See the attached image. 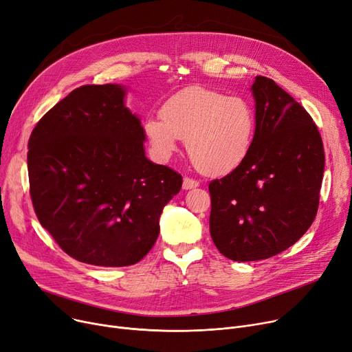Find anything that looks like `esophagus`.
Returning a JSON list of instances; mask_svg holds the SVG:
<instances>
[{
	"label": "esophagus",
	"mask_w": 352,
	"mask_h": 352,
	"mask_svg": "<svg viewBox=\"0 0 352 352\" xmlns=\"http://www.w3.org/2000/svg\"><path fill=\"white\" fill-rule=\"evenodd\" d=\"M199 186L197 179H192V178H188L186 177L184 178V182H182V188L184 190H192V188H197Z\"/></svg>",
	"instance_id": "1"
}]
</instances>
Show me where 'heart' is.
<instances>
[{"label": "heart", "mask_w": 352, "mask_h": 352, "mask_svg": "<svg viewBox=\"0 0 352 352\" xmlns=\"http://www.w3.org/2000/svg\"><path fill=\"white\" fill-rule=\"evenodd\" d=\"M160 116L145 120L144 133L161 160L170 158L179 140H186L198 171L223 175L234 171L250 153L255 118L241 97L188 87L166 100Z\"/></svg>", "instance_id": "1"}]
</instances>
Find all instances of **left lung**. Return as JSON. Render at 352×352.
<instances>
[{"mask_svg":"<svg viewBox=\"0 0 352 352\" xmlns=\"http://www.w3.org/2000/svg\"><path fill=\"white\" fill-rule=\"evenodd\" d=\"M255 133L247 158L210 182V232L232 261H258L294 245L320 204L325 155L317 125L288 92L258 76Z\"/></svg>","mask_w":352,"mask_h":352,"instance_id":"left-lung-1","label":"left lung"}]
</instances>
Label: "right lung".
<instances>
[{
	"mask_svg": "<svg viewBox=\"0 0 352 352\" xmlns=\"http://www.w3.org/2000/svg\"><path fill=\"white\" fill-rule=\"evenodd\" d=\"M124 85H82L32 129L28 177L41 226L69 256L97 267L137 264L155 244L182 177L145 157L141 120Z\"/></svg>",
	"mask_w": 352,
	"mask_h": 352,
	"instance_id": "1",
	"label": "right lung"
}]
</instances>
